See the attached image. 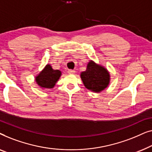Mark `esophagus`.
Listing matches in <instances>:
<instances>
[{
  "mask_svg": "<svg viewBox=\"0 0 152 152\" xmlns=\"http://www.w3.org/2000/svg\"><path fill=\"white\" fill-rule=\"evenodd\" d=\"M68 72L69 74H74L75 72V70H68Z\"/></svg>",
  "mask_w": 152,
  "mask_h": 152,
  "instance_id": "34e87169",
  "label": "esophagus"
}]
</instances>
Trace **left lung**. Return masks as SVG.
<instances>
[{
	"mask_svg": "<svg viewBox=\"0 0 152 152\" xmlns=\"http://www.w3.org/2000/svg\"><path fill=\"white\" fill-rule=\"evenodd\" d=\"M81 78L86 88L95 92H99L108 86L109 74L104 68L90 61L86 70L81 73Z\"/></svg>",
	"mask_w": 152,
	"mask_h": 152,
	"instance_id": "8db88e82",
	"label": "left lung"
}]
</instances>
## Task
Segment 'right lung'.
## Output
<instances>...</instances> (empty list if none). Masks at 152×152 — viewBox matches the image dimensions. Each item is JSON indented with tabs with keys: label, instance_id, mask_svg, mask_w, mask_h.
Segmentation results:
<instances>
[{
	"label": "right lung",
	"instance_id": "right-lung-1",
	"mask_svg": "<svg viewBox=\"0 0 152 152\" xmlns=\"http://www.w3.org/2000/svg\"><path fill=\"white\" fill-rule=\"evenodd\" d=\"M61 71L53 70L50 65L45 66L44 70L36 77V81L39 86L43 88H51L55 85V83L61 76Z\"/></svg>",
	"mask_w": 152,
	"mask_h": 152
}]
</instances>
